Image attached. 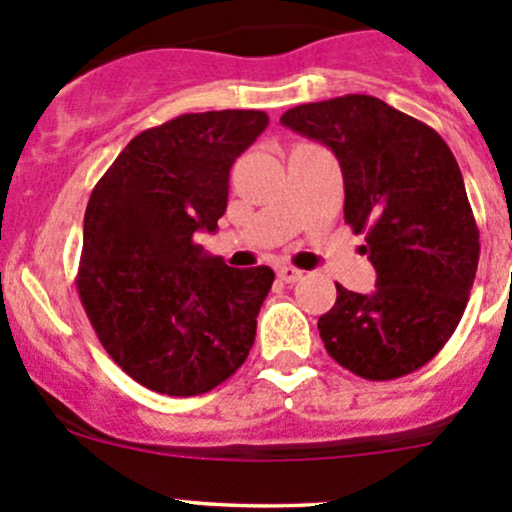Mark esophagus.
<instances>
[{"label":"esophagus","instance_id":"1","mask_svg":"<svg viewBox=\"0 0 512 512\" xmlns=\"http://www.w3.org/2000/svg\"><path fill=\"white\" fill-rule=\"evenodd\" d=\"M302 275H304V272L297 270V267H292V265H280V267H277V277H280L282 282H287V285H292V282L302 280Z\"/></svg>","mask_w":512,"mask_h":512}]
</instances>
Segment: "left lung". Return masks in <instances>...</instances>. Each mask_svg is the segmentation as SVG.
Segmentation results:
<instances>
[{
  "label": "left lung",
  "instance_id": "8db88e82",
  "mask_svg": "<svg viewBox=\"0 0 512 512\" xmlns=\"http://www.w3.org/2000/svg\"><path fill=\"white\" fill-rule=\"evenodd\" d=\"M280 123L339 158L344 220L366 235L361 250L376 270L371 294L337 285L317 322L324 349L369 381L421 369L456 332L478 270V225L451 148L431 126L364 94L302 103Z\"/></svg>",
  "mask_w": 512,
  "mask_h": 512
}]
</instances>
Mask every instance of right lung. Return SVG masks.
<instances>
[{"mask_svg": "<svg viewBox=\"0 0 512 512\" xmlns=\"http://www.w3.org/2000/svg\"><path fill=\"white\" fill-rule=\"evenodd\" d=\"M267 123L240 108L183 113L138 133L91 193L76 289L98 342L146 389L205 394L250 354L275 272L227 267L195 232H215L232 163Z\"/></svg>", "mask_w": 512, "mask_h": 512, "instance_id": "add662e5", "label": "right lung"}]
</instances>
